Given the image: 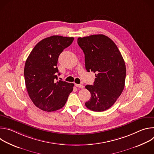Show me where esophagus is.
<instances>
[{
	"instance_id": "34e87169",
	"label": "esophagus",
	"mask_w": 154,
	"mask_h": 154,
	"mask_svg": "<svg viewBox=\"0 0 154 154\" xmlns=\"http://www.w3.org/2000/svg\"><path fill=\"white\" fill-rule=\"evenodd\" d=\"M75 86L77 88H84V86L83 85H81V84H75Z\"/></svg>"
}]
</instances>
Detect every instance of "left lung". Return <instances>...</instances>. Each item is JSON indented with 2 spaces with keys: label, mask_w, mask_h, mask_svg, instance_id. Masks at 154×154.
<instances>
[{
  "label": "left lung",
  "mask_w": 154,
  "mask_h": 154,
  "mask_svg": "<svg viewBox=\"0 0 154 154\" xmlns=\"http://www.w3.org/2000/svg\"><path fill=\"white\" fill-rule=\"evenodd\" d=\"M77 43L85 54L86 69L96 73L94 85L85 86L91 93L85 105L94 112L106 110L124 88L126 68L122 56L115 43L103 35L80 37Z\"/></svg>",
  "instance_id": "1"
}]
</instances>
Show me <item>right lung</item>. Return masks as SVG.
<instances>
[{"label":"right lung","instance_id":"right-lung-1","mask_svg":"<svg viewBox=\"0 0 154 154\" xmlns=\"http://www.w3.org/2000/svg\"><path fill=\"white\" fill-rule=\"evenodd\" d=\"M73 37L52 36L40 41L25 64L24 77L30 98L36 106L48 112L63 107L73 90V83L57 80L60 54L69 46Z\"/></svg>","mask_w":154,"mask_h":154}]
</instances>
